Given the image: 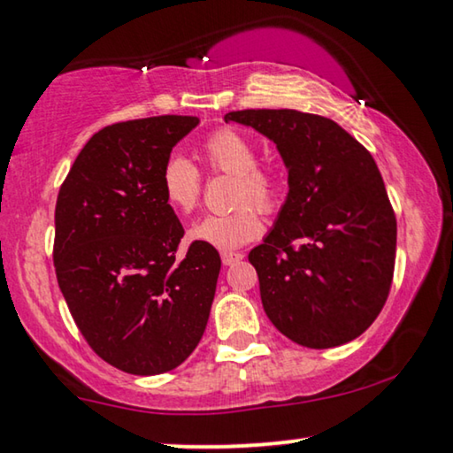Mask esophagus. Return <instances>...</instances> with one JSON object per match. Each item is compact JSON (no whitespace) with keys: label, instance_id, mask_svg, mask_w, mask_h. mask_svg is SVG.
I'll list each match as a JSON object with an SVG mask.
<instances>
[{"label":"esophagus","instance_id":"34e87169","mask_svg":"<svg viewBox=\"0 0 453 453\" xmlns=\"http://www.w3.org/2000/svg\"><path fill=\"white\" fill-rule=\"evenodd\" d=\"M242 258H244V254L242 252H221V262H224V266H232Z\"/></svg>","mask_w":453,"mask_h":453}]
</instances>
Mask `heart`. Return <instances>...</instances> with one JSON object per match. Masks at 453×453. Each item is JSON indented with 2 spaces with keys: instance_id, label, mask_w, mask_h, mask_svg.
<instances>
[{
  "instance_id": "obj_1",
  "label": "heart",
  "mask_w": 453,
  "mask_h": 453,
  "mask_svg": "<svg viewBox=\"0 0 453 453\" xmlns=\"http://www.w3.org/2000/svg\"><path fill=\"white\" fill-rule=\"evenodd\" d=\"M201 158L211 171L232 174L235 201L248 198L262 209H273L279 203L280 179L270 168L258 165L256 146L240 132L224 127L211 134L201 146ZM160 191L168 207L177 213H191L201 197V174L191 160L171 157L162 166ZM249 201L232 211L209 213L195 221L188 229V238L224 252L258 238L262 219L258 209Z\"/></svg>"
}]
</instances>
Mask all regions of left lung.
<instances>
[{
    "label": "left lung",
    "instance_id": "left-lung-1",
    "mask_svg": "<svg viewBox=\"0 0 453 453\" xmlns=\"http://www.w3.org/2000/svg\"><path fill=\"white\" fill-rule=\"evenodd\" d=\"M279 150L288 193L250 252L262 307L288 340L326 349L372 326L393 282L396 219L370 152L335 121L296 110H244Z\"/></svg>",
    "mask_w": 453,
    "mask_h": 453
}]
</instances>
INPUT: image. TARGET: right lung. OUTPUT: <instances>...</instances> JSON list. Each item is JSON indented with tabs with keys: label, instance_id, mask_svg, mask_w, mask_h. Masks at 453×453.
I'll return each instance as SVG.
<instances>
[{
	"label": "right lung",
	"instance_id": "obj_1",
	"mask_svg": "<svg viewBox=\"0 0 453 453\" xmlns=\"http://www.w3.org/2000/svg\"><path fill=\"white\" fill-rule=\"evenodd\" d=\"M193 116L121 121L79 152L54 211V268L73 319L99 357L127 374L183 364L203 337L218 287V250L193 242L160 191Z\"/></svg>",
	"mask_w": 453,
	"mask_h": 453
}]
</instances>
